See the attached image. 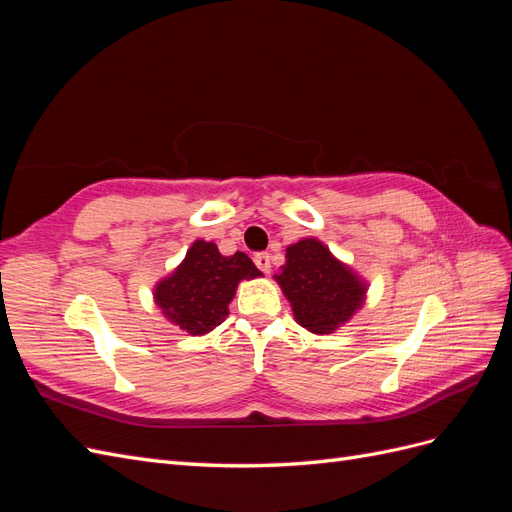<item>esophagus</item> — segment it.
<instances>
[{
	"instance_id": "34e87169",
	"label": "esophagus",
	"mask_w": 512,
	"mask_h": 512,
	"mask_svg": "<svg viewBox=\"0 0 512 512\" xmlns=\"http://www.w3.org/2000/svg\"><path fill=\"white\" fill-rule=\"evenodd\" d=\"M254 262H256V267H258L262 273H269V271H271V254H269V252H258V254H254Z\"/></svg>"
}]
</instances>
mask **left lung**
<instances>
[{"label": "left lung", "instance_id": "1", "mask_svg": "<svg viewBox=\"0 0 512 512\" xmlns=\"http://www.w3.org/2000/svg\"><path fill=\"white\" fill-rule=\"evenodd\" d=\"M301 327L331 333L363 303L365 286L316 239H303L286 250V265L275 275Z\"/></svg>", "mask_w": 512, "mask_h": 512}]
</instances>
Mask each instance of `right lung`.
<instances>
[{"label": "right lung", "instance_id": "1", "mask_svg": "<svg viewBox=\"0 0 512 512\" xmlns=\"http://www.w3.org/2000/svg\"><path fill=\"white\" fill-rule=\"evenodd\" d=\"M258 275L247 254L222 256L218 245L196 241L181 267L158 284L156 301L168 320L192 335H203L226 320L228 303L243 277Z\"/></svg>", "mask_w": 512, "mask_h": 512}]
</instances>
